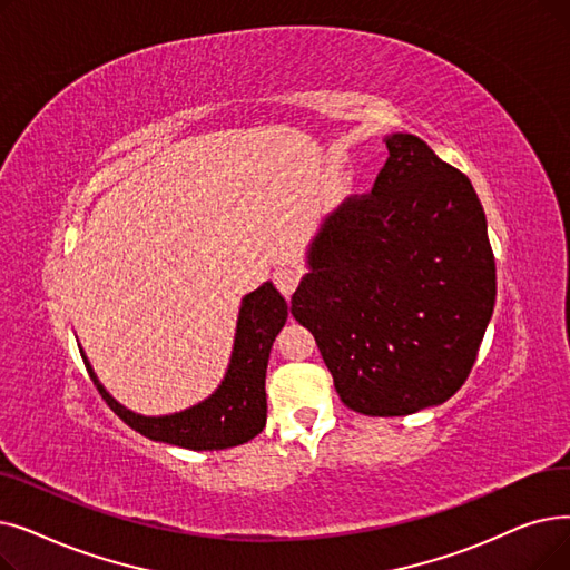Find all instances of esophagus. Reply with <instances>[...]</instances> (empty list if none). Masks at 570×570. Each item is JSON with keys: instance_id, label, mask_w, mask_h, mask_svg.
Listing matches in <instances>:
<instances>
[{"instance_id": "obj_1", "label": "esophagus", "mask_w": 570, "mask_h": 570, "mask_svg": "<svg viewBox=\"0 0 570 570\" xmlns=\"http://www.w3.org/2000/svg\"><path fill=\"white\" fill-rule=\"evenodd\" d=\"M298 282H301V269L286 267V265L275 269V284H277V288L286 295V298H291L293 291L298 288Z\"/></svg>"}]
</instances>
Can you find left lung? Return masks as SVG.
I'll list each match as a JSON object with an SVG mask.
<instances>
[{
  "label": "left lung",
  "instance_id": "left-lung-1",
  "mask_svg": "<svg viewBox=\"0 0 570 570\" xmlns=\"http://www.w3.org/2000/svg\"><path fill=\"white\" fill-rule=\"evenodd\" d=\"M386 148L373 190L346 197L321 224L291 298L342 403L367 416L450 401L497 303L473 184L414 135L393 132Z\"/></svg>",
  "mask_w": 570,
  "mask_h": 570
}]
</instances>
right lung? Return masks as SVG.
Listing matches in <instances>:
<instances>
[{
    "mask_svg": "<svg viewBox=\"0 0 570 570\" xmlns=\"http://www.w3.org/2000/svg\"><path fill=\"white\" fill-rule=\"evenodd\" d=\"M288 305L282 293L265 282L256 291L246 293L237 314V328L233 354L224 380L205 401L181 412L146 416L120 405L114 395L97 380L88 356L81 350L83 363L102 393L107 405L137 433L148 440L177 444V448L212 452L237 448L249 442L265 429L267 401H265V373L272 342L286 324Z\"/></svg>",
    "mask_w": 570,
    "mask_h": 570,
    "instance_id": "1",
    "label": "right lung"
}]
</instances>
